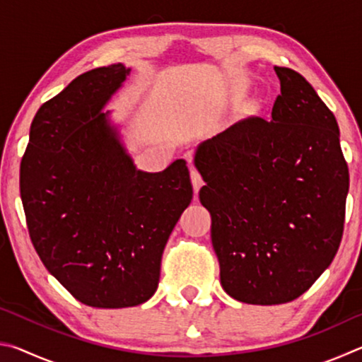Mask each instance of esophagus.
Listing matches in <instances>:
<instances>
[{"label":"esophagus","instance_id":"34e87169","mask_svg":"<svg viewBox=\"0 0 362 362\" xmlns=\"http://www.w3.org/2000/svg\"><path fill=\"white\" fill-rule=\"evenodd\" d=\"M189 175H192V182H193V188H194V193L198 194V192H199V188L204 185V182H203V177H201V174H199V170L196 169V168H192L189 169Z\"/></svg>","mask_w":362,"mask_h":362}]
</instances>
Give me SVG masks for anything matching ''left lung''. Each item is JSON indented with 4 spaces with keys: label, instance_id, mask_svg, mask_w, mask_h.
Wrapping results in <instances>:
<instances>
[{
    "label": "left lung",
    "instance_id": "8db88e82",
    "mask_svg": "<svg viewBox=\"0 0 362 362\" xmlns=\"http://www.w3.org/2000/svg\"><path fill=\"white\" fill-rule=\"evenodd\" d=\"M274 71L272 118L236 122L194 155L220 283L250 305L292 302L321 276L340 246L350 187L334 113L300 73Z\"/></svg>",
    "mask_w": 362,
    "mask_h": 362
}]
</instances>
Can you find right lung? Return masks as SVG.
Here are the masks:
<instances>
[{"label":"right lung","mask_w":362,"mask_h":362,"mask_svg":"<svg viewBox=\"0 0 362 362\" xmlns=\"http://www.w3.org/2000/svg\"><path fill=\"white\" fill-rule=\"evenodd\" d=\"M122 64L73 79L42 103L21 163L30 240L47 272L84 305L126 308L158 289L170 233L193 198L187 163L144 173L102 108Z\"/></svg>","instance_id":"right-lung-1"}]
</instances>
